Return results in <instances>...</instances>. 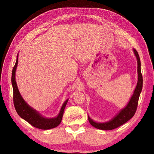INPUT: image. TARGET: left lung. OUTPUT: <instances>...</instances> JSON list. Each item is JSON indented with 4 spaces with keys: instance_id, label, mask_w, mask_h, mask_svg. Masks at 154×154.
Returning <instances> with one entry per match:
<instances>
[{
    "instance_id": "8db88e82",
    "label": "left lung",
    "mask_w": 154,
    "mask_h": 154,
    "mask_svg": "<svg viewBox=\"0 0 154 154\" xmlns=\"http://www.w3.org/2000/svg\"><path fill=\"white\" fill-rule=\"evenodd\" d=\"M133 51L136 55L137 62H138V83H137L134 93L131 98H130L129 102L126 104V106L121 110L112 119L108 121V122H97L93 119H91L89 116L88 115V119H89L90 124L97 129L103 130L115 129L119 126L122 125L124 123H126L127 121L132 119L137 109V106H138L140 94L142 90L143 79L141 73V63H140L139 55L135 49H133Z\"/></svg>"
}]
</instances>
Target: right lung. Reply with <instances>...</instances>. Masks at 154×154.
Here are the masks:
<instances>
[{
  "label": "right lung",
  "instance_id": "add662e5",
  "mask_svg": "<svg viewBox=\"0 0 154 154\" xmlns=\"http://www.w3.org/2000/svg\"><path fill=\"white\" fill-rule=\"evenodd\" d=\"M18 63V54L16 57V63L13 67L12 72V85L13 88V100L15 109L18 115L22 119L30 124L37 128L42 130H49L57 127L61 122L62 117L63 115L65 108L68 102L67 99L63 103L58 115L54 118H46L43 116L37 110L34 109L26 102L21 96L18 89L17 84L16 82V70Z\"/></svg>",
  "mask_w": 154,
  "mask_h": 154
}]
</instances>
